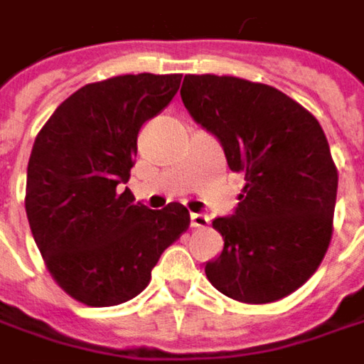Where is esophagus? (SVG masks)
Listing matches in <instances>:
<instances>
[{
    "mask_svg": "<svg viewBox=\"0 0 364 364\" xmlns=\"http://www.w3.org/2000/svg\"><path fill=\"white\" fill-rule=\"evenodd\" d=\"M189 220H191V226H193V228H205L208 223H210L205 214H191Z\"/></svg>",
    "mask_w": 364,
    "mask_h": 364,
    "instance_id": "34e87169",
    "label": "esophagus"
}]
</instances>
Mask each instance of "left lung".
<instances>
[{
    "instance_id": "8db88e82",
    "label": "left lung",
    "mask_w": 364,
    "mask_h": 364,
    "mask_svg": "<svg viewBox=\"0 0 364 364\" xmlns=\"http://www.w3.org/2000/svg\"><path fill=\"white\" fill-rule=\"evenodd\" d=\"M181 98L245 175L235 214L212 223L225 249L205 264L208 280L249 305L289 296L315 274L333 230L338 171L319 121L284 92L232 75H185Z\"/></svg>"
}]
</instances>
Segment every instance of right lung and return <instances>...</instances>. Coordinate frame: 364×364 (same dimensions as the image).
Segmentation results:
<instances>
[{
  "label": "right lung",
  "mask_w": 364,
  "mask_h": 364,
  "mask_svg": "<svg viewBox=\"0 0 364 364\" xmlns=\"http://www.w3.org/2000/svg\"><path fill=\"white\" fill-rule=\"evenodd\" d=\"M179 84L181 74L86 84L34 139L24 200L34 243L55 282L88 307L138 296L162 251L189 228L181 203L148 210L123 189L139 127L173 100Z\"/></svg>",
  "instance_id": "obj_1"
}]
</instances>
